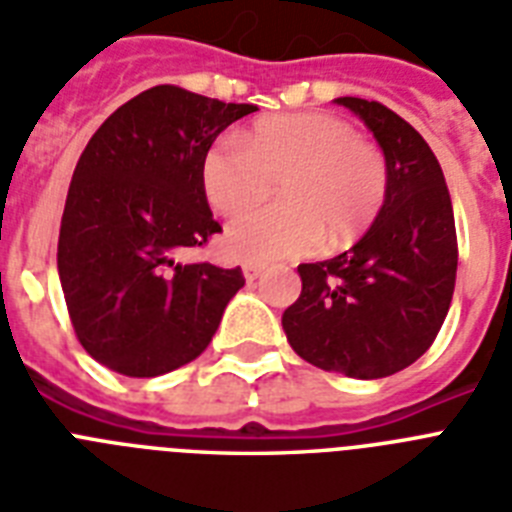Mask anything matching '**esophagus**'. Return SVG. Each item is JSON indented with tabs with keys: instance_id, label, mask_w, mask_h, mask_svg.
I'll return each mask as SVG.
<instances>
[{
	"instance_id": "34e87169",
	"label": "esophagus",
	"mask_w": 512,
	"mask_h": 512,
	"mask_svg": "<svg viewBox=\"0 0 512 512\" xmlns=\"http://www.w3.org/2000/svg\"><path fill=\"white\" fill-rule=\"evenodd\" d=\"M242 270H244V278H247V281H255V278L263 276L265 265L263 263H255V260H247V263L242 265Z\"/></svg>"
}]
</instances>
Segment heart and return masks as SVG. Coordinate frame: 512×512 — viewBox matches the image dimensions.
Masks as SVG:
<instances>
[{"instance_id": "obj_1", "label": "heart", "mask_w": 512, "mask_h": 512, "mask_svg": "<svg viewBox=\"0 0 512 512\" xmlns=\"http://www.w3.org/2000/svg\"><path fill=\"white\" fill-rule=\"evenodd\" d=\"M284 203L236 215L226 249L242 260H286L321 247H347L384 210L389 165L352 123L328 112L257 120L244 144L215 141L202 157V186L220 213H241L272 193Z\"/></svg>"}]
</instances>
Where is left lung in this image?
<instances>
[{
	"label": "left lung",
	"mask_w": 512,
	"mask_h": 512,
	"mask_svg": "<svg viewBox=\"0 0 512 512\" xmlns=\"http://www.w3.org/2000/svg\"><path fill=\"white\" fill-rule=\"evenodd\" d=\"M376 136L389 165L384 210L352 249L302 263L284 331L302 360L350 378H384L434 344L450 310L458 234L439 160L381 102L339 97Z\"/></svg>",
	"instance_id": "left-lung-1"
}]
</instances>
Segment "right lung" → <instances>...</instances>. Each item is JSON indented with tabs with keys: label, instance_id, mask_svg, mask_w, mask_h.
Segmentation results:
<instances>
[{
	"label": "right lung",
	"instance_id": "obj_1",
	"mask_svg": "<svg viewBox=\"0 0 512 512\" xmlns=\"http://www.w3.org/2000/svg\"><path fill=\"white\" fill-rule=\"evenodd\" d=\"M255 110L165 83L118 107L83 149L57 270L78 342L110 371L162 376L213 342L228 299L244 286L242 268L181 257L220 231L202 157Z\"/></svg>",
	"mask_w": 512,
	"mask_h": 512
}]
</instances>
